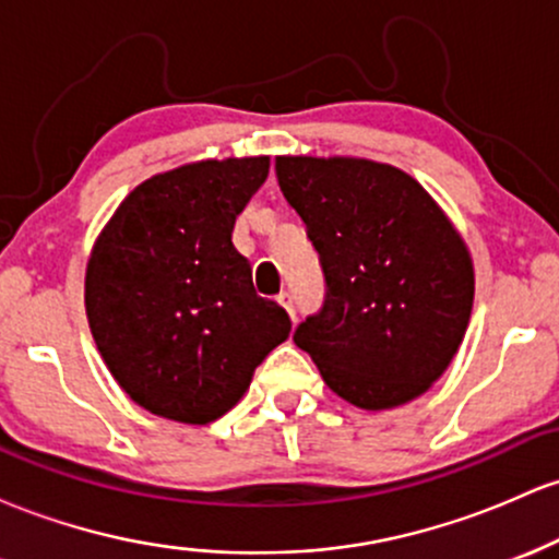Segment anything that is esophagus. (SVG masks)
Masks as SVG:
<instances>
[{
	"label": "esophagus",
	"instance_id": "obj_1",
	"mask_svg": "<svg viewBox=\"0 0 559 559\" xmlns=\"http://www.w3.org/2000/svg\"><path fill=\"white\" fill-rule=\"evenodd\" d=\"M278 305L281 307H284V310L288 312V318H297V310H294V297H292V294H288V292H281L278 294Z\"/></svg>",
	"mask_w": 559,
	"mask_h": 559
}]
</instances>
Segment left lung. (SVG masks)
I'll use <instances>...</instances> for the list:
<instances>
[{"label": "left lung", "mask_w": 559, "mask_h": 559, "mask_svg": "<svg viewBox=\"0 0 559 559\" xmlns=\"http://www.w3.org/2000/svg\"><path fill=\"white\" fill-rule=\"evenodd\" d=\"M325 278L294 331L331 391L355 407L404 404L444 373L473 310V260L423 186L355 157H275Z\"/></svg>", "instance_id": "8db88e82"}]
</instances>
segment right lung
Listing matches in <instances>:
<instances>
[{"instance_id": "obj_1", "label": "right lung", "mask_w": 559, "mask_h": 559, "mask_svg": "<svg viewBox=\"0 0 559 559\" xmlns=\"http://www.w3.org/2000/svg\"><path fill=\"white\" fill-rule=\"evenodd\" d=\"M271 159H202L139 183L86 265V316L102 360L159 418L207 426L286 342L292 320L258 297L236 252V215Z\"/></svg>"}]
</instances>
